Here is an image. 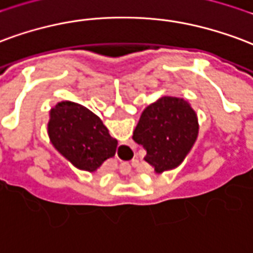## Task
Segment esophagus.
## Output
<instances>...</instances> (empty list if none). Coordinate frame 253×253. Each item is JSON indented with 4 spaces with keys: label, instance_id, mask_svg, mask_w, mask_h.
<instances>
[{
    "label": "esophagus",
    "instance_id": "34e87169",
    "mask_svg": "<svg viewBox=\"0 0 253 253\" xmlns=\"http://www.w3.org/2000/svg\"><path fill=\"white\" fill-rule=\"evenodd\" d=\"M131 171V164H126V174H128Z\"/></svg>",
    "mask_w": 253,
    "mask_h": 253
}]
</instances>
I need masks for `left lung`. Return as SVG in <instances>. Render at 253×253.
<instances>
[{"instance_id":"obj_1","label":"left lung","mask_w":253,"mask_h":253,"mask_svg":"<svg viewBox=\"0 0 253 253\" xmlns=\"http://www.w3.org/2000/svg\"><path fill=\"white\" fill-rule=\"evenodd\" d=\"M198 134L196 112L184 99L164 96L142 112L132 139L146 150L145 161L162 173L179 165Z\"/></svg>"}]
</instances>
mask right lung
<instances>
[{
    "mask_svg": "<svg viewBox=\"0 0 253 253\" xmlns=\"http://www.w3.org/2000/svg\"><path fill=\"white\" fill-rule=\"evenodd\" d=\"M48 134L67 160L87 171H95L117 151L118 141L100 118L78 103L61 102L52 108Z\"/></svg>",
    "mask_w": 253,
    "mask_h": 253,
    "instance_id": "obj_1",
    "label": "right lung"
}]
</instances>
